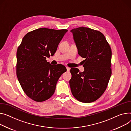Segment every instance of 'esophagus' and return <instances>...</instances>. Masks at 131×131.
I'll use <instances>...</instances> for the list:
<instances>
[{"label":"esophagus","instance_id":"34e87169","mask_svg":"<svg viewBox=\"0 0 131 131\" xmlns=\"http://www.w3.org/2000/svg\"><path fill=\"white\" fill-rule=\"evenodd\" d=\"M66 69H67V71H68V72H69V71H70V68L69 67H66Z\"/></svg>","mask_w":131,"mask_h":131}]
</instances>
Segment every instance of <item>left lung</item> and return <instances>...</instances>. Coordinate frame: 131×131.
<instances>
[{"instance_id": "obj_1", "label": "left lung", "mask_w": 131, "mask_h": 131, "mask_svg": "<svg viewBox=\"0 0 131 131\" xmlns=\"http://www.w3.org/2000/svg\"><path fill=\"white\" fill-rule=\"evenodd\" d=\"M71 32L78 54L85 58L84 72H80L77 68L71 69V92L78 101L91 103L100 98L107 86L112 74L111 49L99 31L81 27Z\"/></svg>"}]
</instances>
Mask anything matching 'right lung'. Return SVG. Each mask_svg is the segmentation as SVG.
<instances>
[{
    "label": "right lung",
    "instance_id": "add662e5",
    "mask_svg": "<svg viewBox=\"0 0 131 131\" xmlns=\"http://www.w3.org/2000/svg\"><path fill=\"white\" fill-rule=\"evenodd\" d=\"M67 31L40 28L28 32L17 51V76L28 96L36 102L49 99L59 78L66 71L62 65H52L46 60L53 56Z\"/></svg>",
    "mask_w": 131,
    "mask_h": 131
}]
</instances>
